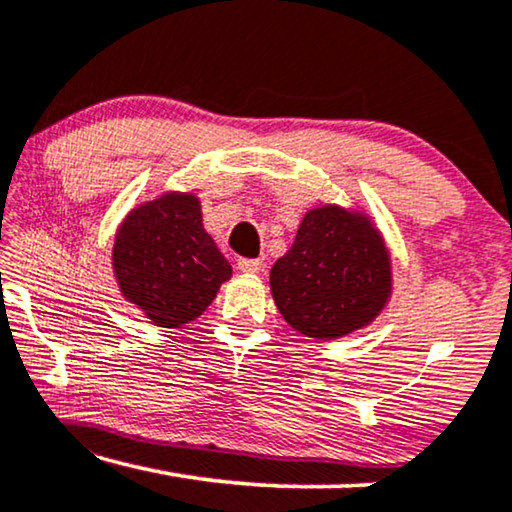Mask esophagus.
I'll return each mask as SVG.
<instances>
[{
	"label": "esophagus",
	"mask_w": 512,
	"mask_h": 512,
	"mask_svg": "<svg viewBox=\"0 0 512 512\" xmlns=\"http://www.w3.org/2000/svg\"><path fill=\"white\" fill-rule=\"evenodd\" d=\"M237 268H240V272H247V275H256V272H261V261L258 258H240Z\"/></svg>",
	"instance_id": "1"
}]
</instances>
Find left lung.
<instances>
[{
	"mask_svg": "<svg viewBox=\"0 0 512 512\" xmlns=\"http://www.w3.org/2000/svg\"><path fill=\"white\" fill-rule=\"evenodd\" d=\"M270 291L296 331L342 338L370 324L387 303L389 254L363 214L333 205L312 209L293 247L272 265Z\"/></svg>",
	"mask_w": 512,
	"mask_h": 512,
	"instance_id": "1",
	"label": "left lung"
}]
</instances>
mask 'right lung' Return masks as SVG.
Returning <instances> with one entry per match:
<instances>
[{
	"label": "right lung",
	"instance_id": "1",
	"mask_svg": "<svg viewBox=\"0 0 512 512\" xmlns=\"http://www.w3.org/2000/svg\"><path fill=\"white\" fill-rule=\"evenodd\" d=\"M114 272L123 296L153 324L181 328L212 305L233 268L202 228L198 198L167 193L123 221Z\"/></svg>",
	"mask_w": 512,
	"mask_h": 512
}]
</instances>
